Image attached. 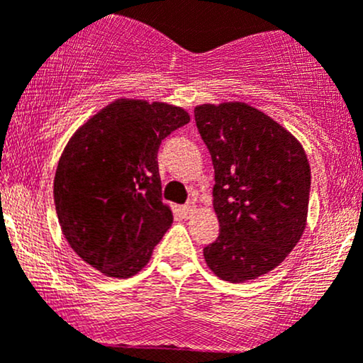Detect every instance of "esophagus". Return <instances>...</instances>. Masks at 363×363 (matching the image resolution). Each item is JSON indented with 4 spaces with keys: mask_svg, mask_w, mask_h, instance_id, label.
<instances>
[{
    "mask_svg": "<svg viewBox=\"0 0 363 363\" xmlns=\"http://www.w3.org/2000/svg\"><path fill=\"white\" fill-rule=\"evenodd\" d=\"M182 212H184L186 215H193L194 212H196V203L188 201L184 206H182Z\"/></svg>",
    "mask_w": 363,
    "mask_h": 363,
    "instance_id": "1",
    "label": "esophagus"
}]
</instances>
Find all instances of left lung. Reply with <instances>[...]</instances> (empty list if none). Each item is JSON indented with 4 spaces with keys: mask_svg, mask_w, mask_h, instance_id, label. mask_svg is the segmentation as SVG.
<instances>
[{
    "mask_svg": "<svg viewBox=\"0 0 363 363\" xmlns=\"http://www.w3.org/2000/svg\"><path fill=\"white\" fill-rule=\"evenodd\" d=\"M194 121L212 155L220 234L203 257L229 282L281 264L306 225L310 165L303 146L264 111L240 101L198 105Z\"/></svg>",
    "mask_w": 363,
    "mask_h": 363,
    "instance_id": "obj_1",
    "label": "left lung"
}]
</instances>
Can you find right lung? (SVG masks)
<instances>
[{
  "label": "right lung",
  "mask_w": 363,
  "mask_h": 363,
  "mask_svg": "<svg viewBox=\"0 0 363 363\" xmlns=\"http://www.w3.org/2000/svg\"><path fill=\"white\" fill-rule=\"evenodd\" d=\"M188 122L181 106L121 98L67 143L53 182L60 227L70 248L105 276L138 274L172 225L157 155Z\"/></svg>",
  "instance_id": "right-lung-1"
}]
</instances>
